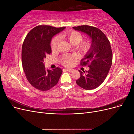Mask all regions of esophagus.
Segmentation results:
<instances>
[{"instance_id":"obj_1","label":"esophagus","mask_w":134,"mask_h":134,"mask_svg":"<svg viewBox=\"0 0 134 134\" xmlns=\"http://www.w3.org/2000/svg\"><path fill=\"white\" fill-rule=\"evenodd\" d=\"M66 70H67L68 71H69V72H72L74 70V69H66Z\"/></svg>"}]
</instances>
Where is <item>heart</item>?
Segmentation results:
<instances>
[{
  "instance_id": "heart-1",
  "label": "heart",
  "mask_w": 134,
  "mask_h": 134,
  "mask_svg": "<svg viewBox=\"0 0 134 134\" xmlns=\"http://www.w3.org/2000/svg\"><path fill=\"white\" fill-rule=\"evenodd\" d=\"M62 37L68 41L72 45L75 46L76 49L80 52H87L91 46V43L88 41H84L81 42L83 39V36L79 32L75 31H71L70 32L64 33L62 35ZM59 38L58 37H55L52 40L51 42V49L52 50H55L57 47V44L59 42ZM74 57L71 55H65L62 58V62L66 66H70L73 62Z\"/></svg>"
}]
</instances>
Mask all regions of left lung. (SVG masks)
Returning <instances> with one entry per match:
<instances>
[{
    "label": "left lung",
    "instance_id": "obj_1",
    "mask_svg": "<svg viewBox=\"0 0 134 134\" xmlns=\"http://www.w3.org/2000/svg\"><path fill=\"white\" fill-rule=\"evenodd\" d=\"M75 31L87 35L91 40V45L81 60V65L90 67V70H79L80 77L76 84L86 90L95 89L102 84L108 73L112 63V52L110 42L98 28L84 25L72 27Z\"/></svg>",
    "mask_w": 134,
    "mask_h": 134
}]
</instances>
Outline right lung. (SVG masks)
Listing matches in <instances>:
<instances>
[{
	"mask_svg": "<svg viewBox=\"0 0 134 134\" xmlns=\"http://www.w3.org/2000/svg\"><path fill=\"white\" fill-rule=\"evenodd\" d=\"M65 28L45 25L36 26L24 40L22 48L23 70L28 82L38 90L48 91L56 86L62 74L59 68L46 70L43 62L46 56L51 52L52 38Z\"/></svg>",
	"mask_w": 134,
	"mask_h": 134,
	"instance_id": "add662e5",
	"label": "right lung"
}]
</instances>
